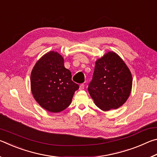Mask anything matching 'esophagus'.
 Listing matches in <instances>:
<instances>
[{
    "instance_id": "1",
    "label": "esophagus",
    "mask_w": 157,
    "mask_h": 157,
    "mask_svg": "<svg viewBox=\"0 0 157 157\" xmlns=\"http://www.w3.org/2000/svg\"><path fill=\"white\" fill-rule=\"evenodd\" d=\"M84 89V84H81L79 85V90H83Z\"/></svg>"
}]
</instances>
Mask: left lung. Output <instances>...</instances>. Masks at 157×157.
Masks as SVG:
<instances>
[{
    "instance_id": "1",
    "label": "left lung",
    "mask_w": 157,
    "mask_h": 157,
    "mask_svg": "<svg viewBox=\"0 0 157 157\" xmlns=\"http://www.w3.org/2000/svg\"><path fill=\"white\" fill-rule=\"evenodd\" d=\"M132 76L123 60L113 52H108L95 62L89 94L102 111L116 109L130 95Z\"/></svg>"
}]
</instances>
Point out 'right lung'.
I'll return each mask as SVG.
<instances>
[{
    "mask_svg": "<svg viewBox=\"0 0 157 157\" xmlns=\"http://www.w3.org/2000/svg\"><path fill=\"white\" fill-rule=\"evenodd\" d=\"M63 62L58 52H48L37 61L31 73V91L34 99L50 112L58 113L67 108L79 89Z\"/></svg>",
    "mask_w": 157,
    "mask_h": 157,
    "instance_id": "1",
    "label": "right lung"
}]
</instances>
